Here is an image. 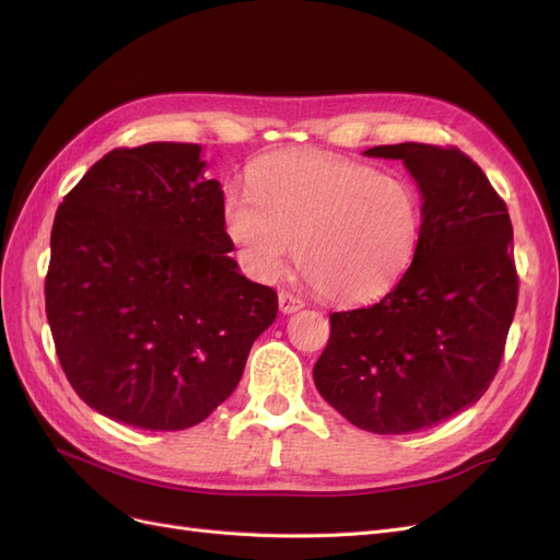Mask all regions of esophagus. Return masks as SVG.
Instances as JSON below:
<instances>
[{
	"label": "esophagus",
	"instance_id": "1",
	"mask_svg": "<svg viewBox=\"0 0 560 560\" xmlns=\"http://www.w3.org/2000/svg\"><path fill=\"white\" fill-rule=\"evenodd\" d=\"M278 301H280V311L282 313H296V311H301L303 306H306V303H303V299H299L292 292H280Z\"/></svg>",
	"mask_w": 560,
	"mask_h": 560
}]
</instances>
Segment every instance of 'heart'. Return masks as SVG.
<instances>
[{
  "instance_id": "heart-1",
  "label": "heart",
  "mask_w": 560,
  "mask_h": 560,
  "mask_svg": "<svg viewBox=\"0 0 560 560\" xmlns=\"http://www.w3.org/2000/svg\"><path fill=\"white\" fill-rule=\"evenodd\" d=\"M249 194L224 200V229L249 273L276 278L296 243L299 270L329 301L364 303L393 290L422 238L411 182L325 151L257 161Z\"/></svg>"
}]
</instances>
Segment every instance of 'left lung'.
Instances as JSON below:
<instances>
[{
  "instance_id": "1",
  "label": "left lung",
  "mask_w": 560,
  "mask_h": 560,
  "mask_svg": "<svg viewBox=\"0 0 560 560\" xmlns=\"http://www.w3.org/2000/svg\"><path fill=\"white\" fill-rule=\"evenodd\" d=\"M399 159L420 186L422 238L389 294L331 313L313 378L354 428L409 434L477 404L495 378L518 301L504 200L457 147L364 151Z\"/></svg>"
}]
</instances>
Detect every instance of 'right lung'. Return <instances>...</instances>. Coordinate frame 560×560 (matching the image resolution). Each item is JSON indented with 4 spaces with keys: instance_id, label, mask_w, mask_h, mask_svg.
Instances as JSON below:
<instances>
[{
    "instance_id": "1",
    "label": "right lung",
    "mask_w": 560,
    "mask_h": 560,
    "mask_svg": "<svg viewBox=\"0 0 560 560\" xmlns=\"http://www.w3.org/2000/svg\"><path fill=\"white\" fill-rule=\"evenodd\" d=\"M198 144L149 142L100 159L50 231L46 317L91 409L126 425H198L241 383L278 294L229 252L224 191Z\"/></svg>"
}]
</instances>
